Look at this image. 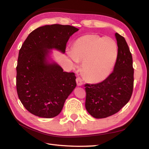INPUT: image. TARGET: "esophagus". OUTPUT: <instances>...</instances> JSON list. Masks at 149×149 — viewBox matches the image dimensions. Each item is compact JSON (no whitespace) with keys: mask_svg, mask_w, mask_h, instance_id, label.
<instances>
[{"mask_svg":"<svg viewBox=\"0 0 149 149\" xmlns=\"http://www.w3.org/2000/svg\"><path fill=\"white\" fill-rule=\"evenodd\" d=\"M76 83H77V85L78 86H82V85L83 84V81H82L81 78L78 77L77 79H76Z\"/></svg>","mask_w":149,"mask_h":149,"instance_id":"esophagus-1","label":"esophagus"}]
</instances>
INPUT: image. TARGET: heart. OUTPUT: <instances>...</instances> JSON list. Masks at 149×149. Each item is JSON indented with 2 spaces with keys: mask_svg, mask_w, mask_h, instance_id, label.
Returning a JSON list of instances; mask_svg holds the SVG:
<instances>
[{
  "mask_svg": "<svg viewBox=\"0 0 149 149\" xmlns=\"http://www.w3.org/2000/svg\"><path fill=\"white\" fill-rule=\"evenodd\" d=\"M118 56L116 41L109 36L86 34L75 41L69 56L74 63L83 61L82 70L87 79L102 82L109 76Z\"/></svg>",
  "mask_w": 149,
  "mask_h": 149,
  "instance_id": "b5f03b06",
  "label": "heart"
}]
</instances>
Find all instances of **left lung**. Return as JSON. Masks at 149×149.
<instances>
[{
    "label": "left lung",
    "instance_id": "1",
    "mask_svg": "<svg viewBox=\"0 0 149 149\" xmlns=\"http://www.w3.org/2000/svg\"><path fill=\"white\" fill-rule=\"evenodd\" d=\"M115 38L118 56L113 72L100 83L85 84V107L95 118H106L118 112L130 100L133 90L131 53L124 38L117 33Z\"/></svg>",
    "mask_w": 149,
    "mask_h": 149
}]
</instances>
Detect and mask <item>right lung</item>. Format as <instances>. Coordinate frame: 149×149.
<instances>
[{
  "label": "right lung",
  "instance_id": "1",
  "mask_svg": "<svg viewBox=\"0 0 149 149\" xmlns=\"http://www.w3.org/2000/svg\"><path fill=\"white\" fill-rule=\"evenodd\" d=\"M79 29L47 25L31 32L19 51L17 66L18 98L28 111L50 118L61 113L76 87L75 74L63 72L51 58L52 50L65 54L66 43Z\"/></svg>",
  "mask_w": 149,
  "mask_h": 149
}]
</instances>
